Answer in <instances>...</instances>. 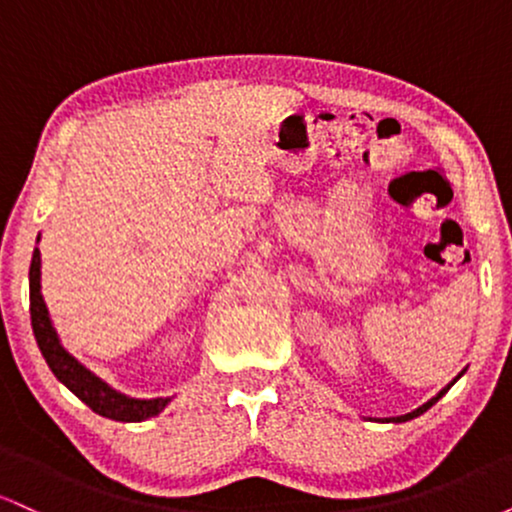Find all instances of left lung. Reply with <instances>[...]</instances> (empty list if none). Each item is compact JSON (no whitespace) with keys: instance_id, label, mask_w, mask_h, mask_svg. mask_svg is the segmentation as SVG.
Listing matches in <instances>:
<instances>
[{"instance_id":"left-lung-1","label":"left lung","mask_w":512,"mask_h":512,"mask_svg":"<svg viewBox=\"0 0 512 512\" xmlns=\"http://www.w3.org/2000/svg\"><path fill=\"white\" fill-rule=\"evenodd\" d=\"M460 375H462V373H460ZM460 375H457V378H460ZM457 378H455V380H457ZM455 380H452V383H455ZM452 383H450L448 387H443V390H440L436 397H433V399H428V402L424 404V407H419V409L409 411V414H404V416H395V419H387V421H395V424H402V421H409V419H414V416H421V414H424V411H426V409H431V407H433V404H436V402H438V399H440V397H443V395H445V392H448V390H450V387H452Z\"/></svg>"}]
</instances>
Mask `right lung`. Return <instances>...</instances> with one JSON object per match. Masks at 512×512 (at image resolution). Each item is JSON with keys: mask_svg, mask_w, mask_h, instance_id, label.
<instances>
[{"mask_svg": "<svg viewBox=\"0 0 512 512\" xmlns=\"http://www.w3.org/2000/svg\"><path fill=\"white\" fill-rule=\"evenodd\" d=\"M28 281H31V325L35 342H38L40 351H43L45 361L55 378L60 380L74 392L81 402L88 404L96 414L105 416V419L113 421H146L151 416L161 414L163 407L170 402L166 397L156 399H134L122 395V392L113 390L110 385H105L101 378L91 373V370L81 366L76 358L64 351L57 337L55 327H52L48 308H45L43 293H40V250H33L31 260V272H28Z\"/></svg>", "mask_w": 512, "mask_h": 512, "instance_id": "obj_1", "label": "right lung"}]
</instances>
